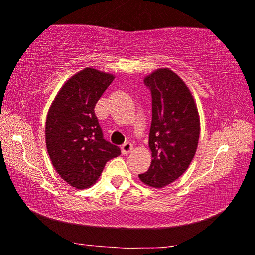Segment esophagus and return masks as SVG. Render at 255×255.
Listing matches in <instances>:
<instances>
[{
	"label": "esophagus",
	"mask_w": 255,
	"mask_h": 255,
	"mask_svg": "<svg viewBox=\"0 0 255 255\" xmlns=\"http://www.w3.org/2000/svg\"><path fill=\"white\" fill-rule=\"evenodd\" d=\"M121 149L123 154H128V153H131L132 149H133V145H132L131 142H125V144L122 145Z\"/></svg>",
	"instance_id": "1"
}]
</instances>
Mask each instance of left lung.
<instances>
[{"mask_svg":"<svg viewBox=\"0 0 255 255\" xmlns=\"http://www.w3.org/2000/svg\"><path fill=\"white\" fill-rule=\"evenodd\" d=\"M152 94L148 146L152 162L139 175L152 188H163L182 175L193 161L200 138V115L186 83L169 68L145 76Z\"/></svg>","mask_w":255,"mask_h":255,"instance_id":"8db88e82","label":"left lung"}]
</instances>
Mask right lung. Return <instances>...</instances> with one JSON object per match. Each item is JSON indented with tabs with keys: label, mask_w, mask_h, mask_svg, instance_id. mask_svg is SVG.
I'll use <instances>...</instances> for the list:
<instances>
[{
	"label": "right lung",
	"mask_w": 255,
	"mask_h": 255,
	"mask_svg": "<svg viewBox=\"0 0 255 255\" xmlns=\"http://www.w3.org/2000/svg\"><path fill=\"white\" fill-rule=\"evenodd\" d=\"M114 79L110 73L83 68L64 83L48 109L47 153L61 179L76 189L92 187L106 163L121 154L118 146L103 138L94 111Z\"/></svg>",
	"instance_id": "obj_1"
}]
</instances>
